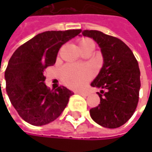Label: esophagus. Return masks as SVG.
I'll return each mask as SVG.
<instances>
[{
    "mask_svg": "<svg viewBox=\"0 0 152 152\" xmlns=\"http://www.w3.org/2000/svg\"><path fill=\"white\" fill-rule=\"evenodd\" d=\"M77 93H78L79 95H81V96H83V97H87V96L89 95L88 93H86V92H83V91H78Z\"/></svg>",
    "mask_w": 152,
    "mask_h": 152,
    "instance_id": "1",
    "label": "esophagus"
}]
</instances>
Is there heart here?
<instances>
[{"instance_id":"obj_1","label":"heart","mask_w":152,"mask_h":152,"mask_svg":"<svg viewBox=\"0 0 152 152\" xmlns=\"http://www.w3.org/2000/svg\"><path fill=\"white\" fill-rule=\"evenodd\" d=\"M91 46H94V43L90 39H82L79 40L80 48H86ZM61 76L66 85L73 89H79L88 83L91 77V72L89 69L84 67L66 65L61 69Z\"/></svg>"}]
</instances>
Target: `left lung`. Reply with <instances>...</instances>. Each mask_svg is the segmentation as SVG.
<instances>
[{
  "mask_svg": "<svg viewBox=\"0 0 152 152\" xmlns=\"http://www.w3.org/2000/svg\"><path fill=\"white\" fill-rule=\"evenodd\" d=\"M82 35L99 45L103 57V66L91 83L101 89L98 92L100 104L90 110L91 117L104 128H119L131 118L137 106L141 87L138 62L130 48L117 38L87 30Z\"/></svg>",
  "mask_w": 152,
  "mask_h": 152,
  "instance_id": "left-lung-1",
  "label": "left lung"
}]
</instances>
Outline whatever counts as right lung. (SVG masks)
<instances>
[{
	"label": "right lung",
	"mask_w": 152,
	"mask_h": 152,
	"mask_svg": "<svg viewBox=\"0 0 152 152\" xmlns=\"http://www.w3.org/2000/svg\"><path fill=\"white\" fill-rule=\"evenodd\" d=\"M81 30L48 31L19 46L5 71L6 91L20 117L34 126L56 120L68 105L73 91L64 86L47 89L44 69L56 61L59 49Z\"/></svg>",
	"instance_id": "1"
}]
</instances>
